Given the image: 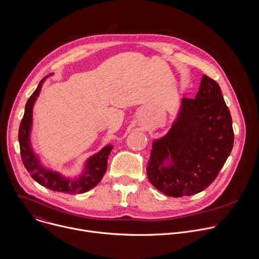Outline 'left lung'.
I'll list each match as a JSON object with an SVG mask.
<instances>
[{
  "mask_svg": "<svg viewBox=\"0 0 259 259\" xmlns=\"http://www.w3.org/2000/svg\"><path fill=\"white\" fill-rule=\"evenodd\" d=\"M234 145L230 109L219 85L203 75L194 99L183 98L169 132L153 143L146 174L169 197L193 196L217 177ZM170 158L171 164L164 166Z\"/></svg>",
  "mask_w": 259,
  "mask_h": 259,
  "instance_id": "1",
  "label": "left lung"
}]
</instances>
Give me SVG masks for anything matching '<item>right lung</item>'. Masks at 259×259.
Here are the masks:
<instances>
[{
    "mask_svg": "<svg viewBox=\"0 0 259 259\" xmlns=\"http://www.w3.org/2000/svg\"><path fill=\"white\" fill-rule=\"evenodd\" d=\"M44 80L45 78L40 82L32 95L28 98L25 104L24 115L19 126L18 139L23 165L25 169L29 172L30 176L36 182L51 191L67 193L70 195L86 193L96 187L99 181L102 179L107 168V158L113 150V146L107 145L99 153L91 157L87 161L85 172L77 180L72 181L69 178L61 176L57 172L46 170L45 168H43L30 147L29 133L32 120V106L40 93Z\"/></svg>",
    "mask_w": 259,
    "mask_h": 259,
    "instance_id": "add662e5",
    "label": "right lung"
}]
</instances>
